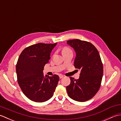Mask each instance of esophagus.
I'll list each match as a JSON object with an SVG mask.
<instances>
[{
    "instance_id": "obj_1",
    "label": "esophagus",
    "mask_w": 121,
    "mask_h": 121,
    "mask_svg": "<svg viewBox=\"0 0 121 121\" xmlns=\"http://www.w3.org/2000/svg\"><path fill=\"white\" fill-rule=\"evenodd\" d=\"M64 77V76L63 75H59V78H60V79H61V78H63Z\"/></svg>"
}]
</instances>
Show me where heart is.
Segmentation results:
<instances>
[{
  "mask_svg": "<svg viewBox=\"0 0 121 121\" xmlns=\"http://www.w3.org/2000/svg\"><path fill=\"white\" fill-rule=\"evenodd\" d=\"M71 50L68 47H65L62 50V52H65V51H70Z\"/></svg>",
  "mask_w": 121,
  "mask_h": 121,
  "instance_id": "heart-1",
  "label": "heart"
}]
</instances>
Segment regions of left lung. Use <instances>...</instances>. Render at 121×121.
Returning <instances> with one entry per match:
<instances>
[{"label": "left lung", "instance_id": "left-lung-1", "mask_svg": "<svg viewBox=\"0 0 121 121\" xmlns=\"http://www.w3.org/2000/svg\"><path fill=\"white\" fill-rule=\"evenodd\" d=\"M66 42L76 52L74 66L81 70L78 79L70 77L66 91L75 101H88L96 94L101 83L104 70L99 53L91 43L86 41L76 39Z\"/></svg>", "mask_w": 121, "mask_h": 121}]
</instances>
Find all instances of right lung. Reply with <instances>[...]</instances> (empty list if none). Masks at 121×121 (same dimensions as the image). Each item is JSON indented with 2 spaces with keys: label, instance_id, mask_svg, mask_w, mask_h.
Returning <instances> with one entry per match:
<instances>
[{
  "label": "right lung",
  "instance_id": "obj_1",
  "mask_svg": "<svg viewBox=\"0 0 121 121\" xmlns=\"http://www.w3.org/2000/svg\"><path fill=\"white\" fill-rule=\"evenodd\" d=\"M57 43H38L22 51L16 65L18 84L28 98L36 102L47 101L53 96L59 80L57 75H43V67Z\"/></svg>",
  "mask_w": 121,
  "mask_h": 121
}]
</instances>
